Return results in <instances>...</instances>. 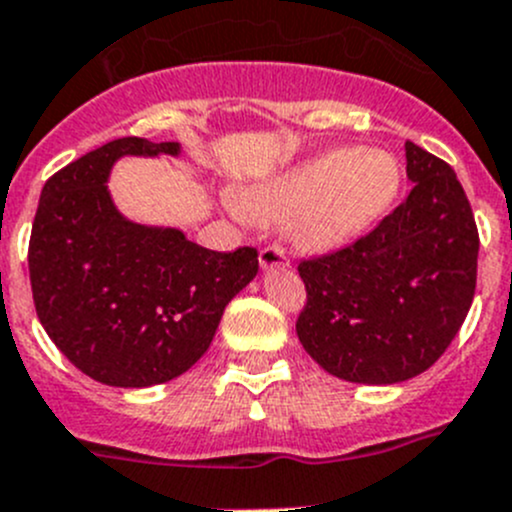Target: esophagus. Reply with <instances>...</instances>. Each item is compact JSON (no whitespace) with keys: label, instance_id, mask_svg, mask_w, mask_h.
Instances as JSON below:
<instances>
[{"label":"esophagus","instance_id":"1","mask_svg":"<svg viewBox=\"0 0 512 512\" xmlns=\"http://www.w3.org/2000/svg\"><path fill=\"white\" fill-rule=\"evenodd\" d=\"M260 267L262 270H275V267H289V257L285 255V250L277 245H270L265 247V250H260Z\"/></svg>","mask_w":512,"mask_h":512}]
</instances>
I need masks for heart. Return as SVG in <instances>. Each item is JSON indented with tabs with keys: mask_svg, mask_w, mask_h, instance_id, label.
<instances>
[{
	"mask_svg": "<svg viewBox=\"0 0 512 512\" xmlns=\"http://www.w3.org/2000/svg\"><path fill=\"white\" fill-rule=\"evenodd\" d=\"M404 165L384 148H334L240 190L237 210L255 223H285L304 255H329L374 230L396 205Z\"/></svg>",
	"mask_w": 512,
	"mask_h": 512,
	"instance_id": "heart-1",
	"label": "heart"
}]
</instances>
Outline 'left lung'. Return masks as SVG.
I'll return each instance as SVG.
<instances>
[{"label": "left lung", "mask_w": 512, "mask_h": 512, "mask_svg": "<svg viewBox=\"0 0 512 512\" xmlns=\"http://www.w3.org/2000/svg\"><path fill=\"white\" fill-rule=\"evenodd\" d=\"M404 148L409 198L354 245L299 262V342L352 384H399L436 364L476 294L478 230L463 185L441 158Z\"/></svg>", "instance_id": "1"}]
</instances>
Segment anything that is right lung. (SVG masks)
Returning a JSON list of instances; mask_svg holds the SVG:
<instances>
[{
    "label": "right lung",
    "instance_id": "obj_1",
    "mask_svg": "<svg viewBox=\"0 0 512 512\" xmlns=\"http://www.w3.org/2000/svg\"><path fill=\"white\" fill-rule=\"evenodd\" d=\"M126 156L180 143L118 138L46 180L29 240L34 307L59 352L91 379L146 389L208 352L225 307L257 275V250H205L178 227L128 220L108 190Z\"/></svg>",
    "mask_w": 512,
    "mask_h": 512
}]
</instances>
